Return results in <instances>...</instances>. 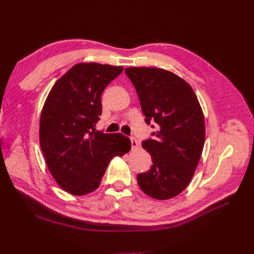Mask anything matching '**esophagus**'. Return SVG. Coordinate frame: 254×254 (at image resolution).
Masks as SVG:
<instances>
[{"instance_id": "esophagus-1", "label": "esophagus", "mask_w": 254, "mask_h": 254, "mask_svg": "<svg viewBox=\"0 0 254 254\" xmlns=\"http://www.w3.org/2000/svg\"><path fill=\"white\" fill-rule=\"evenodd\" d=\"M131 146H132V149L135 150L139 147V144L137 143V141L135 138H131Z\"/></svg>"}]
</instances>
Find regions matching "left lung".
<instances>
[{
  "mask_svg": "<svg viewBox=\"0 0 254 254\" xmlns=\"http://www.w3.org/2000/svg\"><path fill=\"white\" fill-rule=\"evenodd\" d=\"M146 121L157 123L154 139L143 142L150 169L137 175L141 190L169 199L185 190L195 172L205 142V121L192 87L175 73L158 67H127Z\"/></svg>",
  "mask_w": 254,
  "mask_h": 254,
  "instance_id": "8db88e82",
  "label": "left lung"
}]
</instances>
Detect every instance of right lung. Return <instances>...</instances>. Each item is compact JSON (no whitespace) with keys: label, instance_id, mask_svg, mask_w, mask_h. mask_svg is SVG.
Segmentation results:
<instances>
[{"label":"right lung","instance_id":"1","mask_svg":"<svg viewBox=\"0 0 254 254\" xmlns=\"http://www.w3.org/2000/svg\"><path fill=\"white\" fill-rule=\"evenodd\" d=\"M123 66L75 64L53 85L40 116L39 141L48 168L64 191L85 195L98 189L110 160L130 152L121 133L96 131L100 97Z\"/></svg>","mask_w":254,"mask_h":254}]
</instances>
